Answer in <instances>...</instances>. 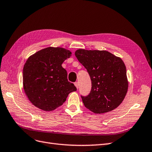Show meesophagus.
I'll return each instance as SVG.
<instances>
[{"label":"esophagus","instance_id":"esophagus-1","mask_svg":"<svg viewBox=\"0 0 152 152\" xmlns=\"http://www.w3.org/2000/svg\"><path fill=\"white\" fill-rule=\"evenodd\" d=\"M75 85L76 86V87L77 88H79V83H77V82H75Z\"/></svg>","mask_w":152,"mask_h":152}]
</instances>
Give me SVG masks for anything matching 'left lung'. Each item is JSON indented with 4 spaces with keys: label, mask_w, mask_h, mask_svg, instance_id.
Wrapping results in <instances>:
<instances>
[{
    "label": "left lung",
    "mask_w": 152,
    "mask_h": 152,
    "mask_svg": "<svg viewBox=\"0 0 152 152\" xmlns=\"http://www.w3.org/2000/svg\"><path fill=\"white\" fill-rule=\"evenodd\" d=\"M75 55L88 72L92 88L81 96L85 106L94 113L113 110L122 102L128 89L126 67L123 60L105 50L80 49Z\"/></svg>",
    "instance_id": "left-lung-1"
}]
</instances>
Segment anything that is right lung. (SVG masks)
<instances>
[{"label": "right lung", "mask_w": 152, "mask_h": 152, "mask_svg": "<svg viewBox=\"0 0 152 152\" xmlns=\"http://www.w3.org/2000/svg\"><path fill=\"white\" fill-rule=\"evenodd\" d=\"M71 52L60 47L38 51L26 61L23 69L25 94L34 106L46 111L55 110L66 101L69 93L77 89L68 81L62 63Z\"/></svg>", "instance_id": "1"}]
</instances>
